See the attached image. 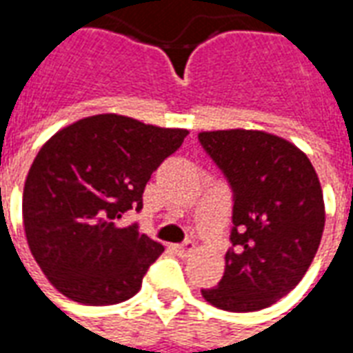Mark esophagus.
<instances>
[{"instance_id":"1","label":"esophagus","mask_w":353,"mask_h":353,"mask_svg":"<svg viewBox=\"0 0 353 353\" xmlns=\"http://www.w3.org/2000/svg\"><path fill=\"white\" fill-rule=\"evenodd\" d=\"M176 252L179 257H189V255L194 252V242H192V240H185L183 244L176 245Z\"/></svg>"}]
</instances>
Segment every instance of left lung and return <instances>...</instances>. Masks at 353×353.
<instances>
[{
	"label": "left lung",
	"mask_w": 353,
	"mask_h": 353,
	"mask_svg": "<svg viewBox=\"0 0 353 353\" xmlns=\"http://www.w3.org/2000/svg\"><path fill=\"white\" fill-rule=\"evenodd\" d=\"M199 141L232 191V248L223 278L202 296L221 310H263L303 280L318 252V174L301 149L266 132H200Z\"/></svg>",
	"instance_id": "8db88e82"
}]
</instances>
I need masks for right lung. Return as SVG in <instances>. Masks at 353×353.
<instances>
[{
  "label": "right lung",
  "instance_id": "obj_1",
  "mask_svg": "<svg viewBox=\"0 0 353 353\" xmlns=\"http://www.w3.org/2000/svg\"><path fill=\"white\" fill-rule=\"evenodd\" d=\"M187 134L105 113L70 124L39 149L22 217L30 252L60 293L90 306L138 293L164 248L119 219L143 208L151 174Z\"/></svg>",
  "mask_w": 353,
  "mask_h": 353
}]
</instances>
